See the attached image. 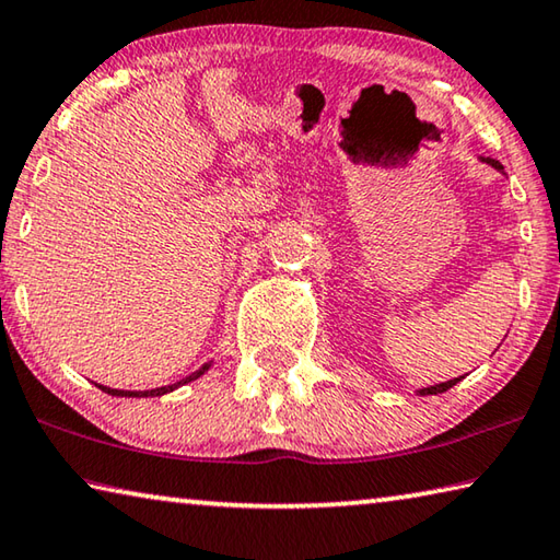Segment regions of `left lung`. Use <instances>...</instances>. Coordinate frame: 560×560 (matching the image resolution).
<instances>
[{
	"instance_id": "8db88e82",
	"label": "left lung",
	"mask_w": 560,
	"mask_h": 560,
	"mask_svg": "<svg viewBox=\"0 0 560 560\" xmlns=\"http://www.w3.org/2000/svg\"><path fill=\"white\" fill-rule=\"evenodd\" d=\"M485 160L487 165H491L494 170H499V173H504V165L499 163V160H491V158H481ZM462 381V377H454V381H447V383H440V385H430V387H422V390H417L420 395H438V393H447L452 385H457Z\"/></svg>"
}]
</instances>
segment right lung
Segmentation results:
<instances>
[{
	"instance_id": "obj_1",
	"label": "right lung",
	"mask_w": 560,
	"mask_h": 560,
	"mask_svg": "<svg viewBox=\"0 0 560 560\" xmlns=\"http://www.w3.org/2000/svg\"><path fill=\"white\" fill-rule=\"evenodd\" d=\"M207 371H210V363H205V365L200 368V371L192 373V375H187V377H183V381L175 383V385L153 387V390H113V387H106V385H98V387H101L103 393H108V395H116V397H160V395H165V393H173L175 387H179V385H185V383H192V381H197V377L205 375Z\"/></svg>"
}]
</instances>
